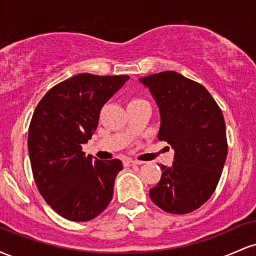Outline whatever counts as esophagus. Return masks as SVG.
<instances>
[{"label": "esophagus", "instance_id": "obj_1", "mask_svg": "<svg viewBox=\"0 0 256 256\" xmlns=\"http://www.w3.org/2000/svg\"><path fill=\"white\" fill-rule=\"evenodd\" d=\"M142 161H137V160H130V158H126L124 161L125 166H134V165H142Z\"/></svg>", "mask_w": 256, "mask_h": 256}]
</instances>
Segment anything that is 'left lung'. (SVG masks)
Here are the masks:
<instances>
[{"mask_svg":"<svg viewBox=\"0 0 256 256\" xmlns=\"http://www.w3.org/2000/svg\"><path fill=\"white\" fill-rule=\"evenodd\" d=\"M140 82L149 88L160 110L158 138L174 149L172 166L161 165V179L149 195L167 213H192L213 195L224 168L228 140L222 112L204 85L174 71Z\"/></svg>","mask_w":256,"mask_h":256,"instance_id":"8db88e82","label":"left lung"}]
</instances>
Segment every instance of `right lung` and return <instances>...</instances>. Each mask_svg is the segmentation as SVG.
Returning a JSON list of instances; mask_svg holds the SVG:
<instances>
[{
	"instance_id": "1",
	"label": "right lung",
	"mask_w": 256,
	"mask_h": 256,
	"mask_svg": "<svg viewBox=\"0 0 256 256\" xmlns=\"http://www.w3.org/2000/svg\"><path fill=\"white\" fill-rule=\"evenodd\" d=\"M128 78L80 73L52 86L34 110L28 137L34 183L64 219L89 222L112 201L122 162L94 160L82 146L98 128L104 104Z\"/></svg>"
}]
</instances>
